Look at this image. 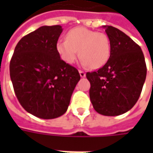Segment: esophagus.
I'll list each match as a JSON object with an SVG mask.
<instances>
[{
  "mask_svg": "<svg viewBox=\"0 0 153 153\" xmlns=\"http://www.w3.org/2000/svg\"><path fill=\"white\" fill-rule=\"evenodd\" d=\"M79 72L80 77H82V78H84V77L86 76V74H85V72H83V71H82V70H79Z\"/></svg>",
  "mask_w": 153,
  "mask_h": 153,
  "instance_id": "obj_1",
  "label": "esophagus"
}]
</instances>
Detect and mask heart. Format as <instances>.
Masks as SVG:
<instances>
[{"label":"heart","mask_w":153,"mask_h":153,"mask_svg":"<svg viewBox=\"0 0 153 153\" xmlns=\"http://www.w3.org/2000/svg\"><path fill=\"white\" fill-rule=\"evenodd\" d=\"M56 51L66 64H73L79 55L83 66L98 69L109 60L111 41L104 33L78 27L68 32L66 40L57 42Z\"/></svg>","instance_id":"heart-1"}]
</instances>
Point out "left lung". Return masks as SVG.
Returning <instances> with one entry per match:
<instances>
[{
  "label": "left lung",
  "mask_w": 153,
  "mask_h": 153,
  "mask_svg": "<svg viewBox=\"0 0 153 153\" xmlns=\"http://www.w3.org/2000/svg\"><path fill=\"white\" fill-rule=\"evenodd\" d=\"M111 41V56L97 71L88 72L89 96L94 110L115 116L127 112L141 94L147 67L141 48L118 28L105 25Z\"/></svg>",
  "instance_id": "left-lung-1"
}]
</instances>
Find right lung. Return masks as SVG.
<instances>
[{
	"label": "right lung",
	"mask_w": 153,
	"mask_h": 153,
	"mask_svg": "<svg viewBox=\"0 0 153 153\" xmlns=\"http://www.w3.org/2000/svg\"><path fill=\"white\" fill-rule=\"evenodd\" d=\"M60 25L42 26L22 38L10 63V74L21 106L34 116L49 120L66 112L79 81V71L56 51Z\"/></svg>",
	"instance_id": "right-lung-1"
}]
</instances>
